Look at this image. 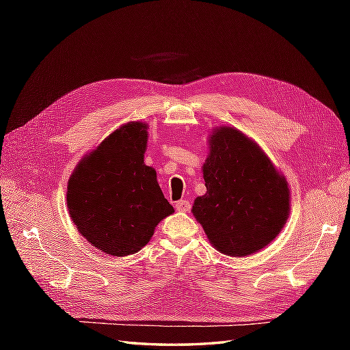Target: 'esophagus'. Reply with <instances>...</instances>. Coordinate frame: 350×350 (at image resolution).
<instances>
[{
	"mask_svg": "<svg viewBox=\"0 0 350 350\" xmlns=\"http://www.w3.org/2000/svg\"><path fill=\"white\" fill-rule=\"evenodd\" d=\"M189 201L188 200H179V201H176L175 203V208L178 210V211H188L189 210Z\"/></svg>",
	"mask_w": 350,
	"mask_h": 350,
	"instance_id": "34e87169",
	"label": "esophagus"
}]
</instances>
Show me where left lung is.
I'll return each instance as SVG.
<instances>
[{
  "label": "left lung",
  "instance_id": "left-lung-1",
  "mask_svg": "<svg viewBox=\"0 0 350 350\" xmlns=\"http://www.w3.org/2000/svg\"><path fill=\"white\" fill-rule=\"evenodd\" d=\"M208 146L203 165L207 191L194 200L191 211L216 250L251 256L269 245L289 217L288 181L237 129H215Z\"/></svg>",
  "mask_w": 350,
  "mask_h": 350
}]
</instances>
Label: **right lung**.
Wrapping results in <instances>:
<instances>
[{
	"instance_id": "obj_1",
	"label": "right lung",
	"mask_w": 350,
	"mask_h": 350,
	"mask_svg": "<svg viewBox=\"0 0 350 350\" xmlns=\"http://www.w3.org/2000/svg\"><path fill=\"white\" fill-rule=\"evenodd\" d=\"M147 124L133 121L84 156L67 185V207L93 247L124 257L150 241L159 221L174 213L156 171L144 165Z\"/></svg>"
}]
</instances>
